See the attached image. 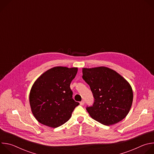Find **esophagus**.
<instances>
[{"mask_svg":"<svg viewBox=\"0 0 154 154\" xmlns=\"http://www.w3.org/2000/svg\"><path fill=\"white\" fill-rule=\"evenodd\" d=\"M80 104L81 105H83L85 104V101H84V100H82L81 102H80Z\"/></svg>","mask_w":154,"mask_h":154,"instance_id":"obj_1","label":"esophagus"}]
</instances>
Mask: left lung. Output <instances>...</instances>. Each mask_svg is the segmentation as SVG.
I'll return each instance as SVG.
<instances>
[{
  "label": "left lung",
  "mask_w": 154,
  "mask_h": 154,
  "mask_svg": "<svg viewBox=\"0 0 154 154\" xmlns=\"http://www.w3.org/2000/svg\"><path fill=\"white\" fill-rule=\"evenodd\" d=\"M82 78L89 85L94 102L86 109L91 117L106 125L122 121L133 102V91L128 82L106 67L83 68Z\"/></svg>",
  "instance_id": "8db88e82"
}]
</instances>
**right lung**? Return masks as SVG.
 <instances>
[{"instance_id": "1", "label": "right lung", "mask_w": 154, "mask_h": 154, "mask_svg": "<svg viewBox=\"0 0 154 154\" xmlns=\"http://www.w3.org/2000/svg\"><path fill=\"white\" fill-rule=\"evenodd\" d=\"M77 72V68L54 67L35 81L29 100L32 112L39 122L56 128L70 119L74 108L79 105L72 99L70 88Z\"/></svg>"}]
</instances>
